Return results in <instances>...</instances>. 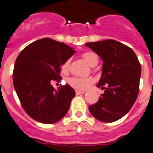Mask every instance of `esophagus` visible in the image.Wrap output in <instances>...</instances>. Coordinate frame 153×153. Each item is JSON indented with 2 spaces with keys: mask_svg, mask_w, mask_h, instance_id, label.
I'll return each mask as SVG.
<instances>
[{
  "mask_svg": "<svg viewBox=\"0 0 153 153\" xmlns=\"http://www.w3.org/2000/svg\"><path fill=\"white\" fill-rule=\"evenodd\" d=\"M75 93H76V95H81V94H84V93H85V91L76 90L75 91Z\"/></svg>",
  "mask_w": 153,
  "mask_h": 153,
  "instance_id": "esophagus-1",
  "label": "esophagus"
}]
</instances>
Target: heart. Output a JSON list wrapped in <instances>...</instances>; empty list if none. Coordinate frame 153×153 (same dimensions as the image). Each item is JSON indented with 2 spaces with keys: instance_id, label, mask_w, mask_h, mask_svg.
I'll return each mask as SVG.
<instances>
[{
  "instance_id": "1",
  "label": "heart",
  "mask_w": 153,
  "mask_h": 153,
  "mask_svg": "<svg viewBox=\"0 0 153 153\" xmlns=\"http://www.w3.org/2000/svg\"><path fill=\"white\" fill-rule=\"evenodd\" d=\"M82 57L85 61L88 63L90 66H96L98 64V56L95 52L92 51H86L82 54ZM69 60H67L62 65V71L64 72H67L69 68ZM94 82V80L92 78H80V77H72L68 80V83L73 88L79 89V90H86Z\"/></svg>"
}]
</instances>
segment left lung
<instances>
[{
    "mask_svg": "<svg viewBox=\"0 0 153 153\" xmlns=\"http://www.w3.org/2000/svg\"><path fill=\"white\" fill-rule=\"evenodd\" d=\"M100 57L102 73L97 87L104 89L98 102L88 106L92 116L102 122L116 121L131 109L139 92L141 65L130 47L114 40L87 43Z\"/></svg>",
    "mask_w": 153,
    "mask_h": 153,
    "instance_id": "1",
    "label": "left lung"
}]
</instances>
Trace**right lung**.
Returning <instances> with one entry per match:
<instances>
[{"instance_id":"right-lung-1","label":"right lung","mask_w":153,"mask_h":153,"mask_svg":"<svg viewBox=\"0 0 153 153\" xmlns=\"http://www.w3.org/2000/svg\"><path fill=\"white\" fill-rule=\"evenodd\" d=\"M68 45L50 38L28 45L18 56L13 83L22 108L43 124H53L66 115L75 92L69 85L56 91L52 82H61V65L74 53Z\"/></svg>"}]
</instances>
